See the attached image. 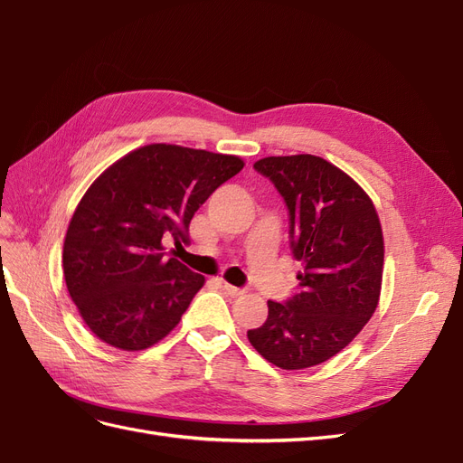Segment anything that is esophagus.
I'll return each instance as SVG.
<instances>
[{"instance_id": "1", "label": "esophagus", "mask_w": 463, "mask_h": 463, "mask_svg": "<svg viewBox=\"0 0 463 463\" xmlns=\"http://www.w3.org/2000/svg\"><path fill=\"white\" fill-rule=\"evenodd\" d=\"M222 289L228 293V296H232V298H240V296H243V289L241 288H235V286H232V284H228V282H223L222 279Z\"/></svg>"}]
</instances>
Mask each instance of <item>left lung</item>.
Returning a JSON list of instances; mask_svg holds the SVG:
<instances>
[{"label":"left lung","instance_id":"left-lung-1","mask_svg":"<svg viewBox=\"0 0 463 463\" xmlns=\"http://www.w3.org/2000/svg\"><path fill=\"white\" fill-rule=\"evenodd\" d=\"M255 170L270 177L289 208L299 289L269 301L264 325L247 338L272 365H320L352 342L381 299L384 237L376 208L355 179L313 154L269 156Z\"/></svg>","mask_w":463,"mask_h":463}]
</instances>
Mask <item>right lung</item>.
Segmentation results:
<instances>
[{"instance_id":"right-lung-1","label":"right lung","mask_w":463,"mask_h":463,"mask_svg":"<svg viewBox=\"0 0 463 463\" xmlns=\"http://www.w3.org/2000/svg\"><path fill=\"white\" fill-rule=\"evenodd\" d=\"M243 165L233 154L152 143L92 181L69 220L61 266L98 340L141 352L179 325L204 276L165 259L162 240L185 243L194 213Z\"/></svg>"}]
</instances>
